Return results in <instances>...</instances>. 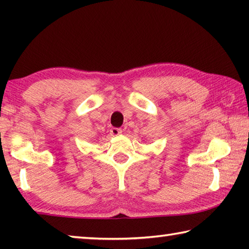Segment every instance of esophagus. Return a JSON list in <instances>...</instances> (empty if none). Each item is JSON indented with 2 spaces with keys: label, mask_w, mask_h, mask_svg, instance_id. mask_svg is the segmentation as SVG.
Listing matches in <instances>:
<instances>
[{
  "label": "esophagus",
  "mask_w": 249,
  "mask_h": 249,
  "mask_svg": "<svg viewBox=\"0 0 249 249\" xmlns=\"http://www.w3.org/2000/svg\"><path fill=\"white\" fill-rule=\"evenodd\" d=\"M109 132H111L112 136H116V135H120L122 133V129L121 128L113 127V128H111V130H109Z\"/></svg>",
  "instance_id": "1"
}]
</instances>
